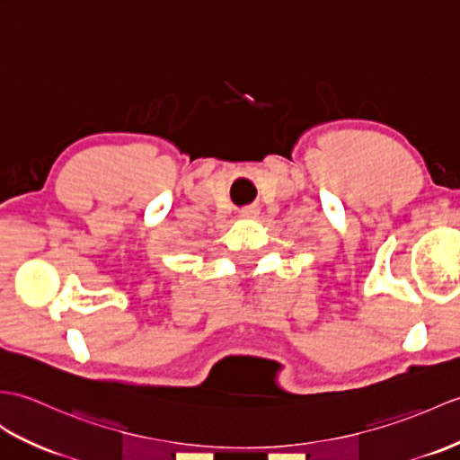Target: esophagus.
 Instances as JSON below:
<instances>
[{
	"label": "esophagus",
	"instance_id": "1",
	"mask_svg": "<svg viewBox=\"0 0 460 460\" xmlns=\"http://www.w3.org/2000/svg\"><path fill=\"white\" fill-rule=\"evenodd\" d=\"M239 216H241V219H256L261 216V209L256 208V206H249V208H243L241 211H239Z\"/></svg>",
	"mask_w": 460,
	"mask_h": 460
}]
</instances>
